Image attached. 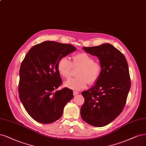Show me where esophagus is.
Instances as JSON below:
<instances>
[{"label":"esophagus","instance_id":"1","mask_svg":"<svg viewBox=\"0 0 146 146\" xmlns=\"http://www.w3.org/2000/svg\"><path fill=\"white\" fill-rule=\"evenodd\" d=\"M78 94H79V92H77V91H74V92H73V94H74V96H75V95H78Z\"/></svg>","mask_w":146,"mask_h":146}]
</instances>
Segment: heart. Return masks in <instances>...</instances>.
Returning <instances> with one entry per match:
<instances>
[{
    "label": "heart",
    "mask_w": 146,
    "mask_h": 146,
    "mask_svg": "<svg viewBox=\"0 0 146 146\" xmlns=\"http://www.w3.org/2000/svg\"><path fill=\"white\" fill-rule=\"evenodd\" d=\"M71 62L63 57L59 60L57 69L59 74L65 78L71 76L73 67L80 68L77 73L78 77L70 78L64 83V86L74 90H80L86 88L88 84H94L98 80L102 73V64L89 54L82 52L74 55Z\"/></svg>",
    "instance_id": "b5f03b06"
}]
</instances>
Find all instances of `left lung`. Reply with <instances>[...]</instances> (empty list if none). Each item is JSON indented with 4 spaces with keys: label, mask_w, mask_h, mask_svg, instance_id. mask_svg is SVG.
Wrapping results in <instances>:
<instances>
[{
    "label": "left lung",
    "mask_w": 146,
    "mask_h": 146,
    "mask_svg": "<svg viewBox=\"0 0 146 146\" xmlns=\"http://www.w3.org/2000/svg\"><path fill=\"white\" fill-rule=\"evenodd\" d=\"M83 49L98 58L102 69L95 85L82 93L84 103L80 114L88 124L103 127L113 121L125 106L131 84L128 64L124 55L109 43Z\"/></svg>",
    "instance_id": "left-lung-1"
}]
</instances>
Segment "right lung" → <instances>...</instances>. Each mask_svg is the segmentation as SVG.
Returning <instances> with one entry per match:
<instances>
[{"label": "right lung", "instance_id": "add662e5", "mask_svg": "<svg viewBox=\"0 0 146 146\" xmlns=\"http://www.w3.org/2000/svg\"><path fill=\"white\" fill-rule=\"evenodd\" d=\"M75 51L71 44L45 41L30 49L23 60L19 71V98L36 121L49 124L57 121L73 98L71 89L56 90L62 83L58 62Z\"/></svg>", "mask_w": 146, "mask_h": 146}]
</instances>
